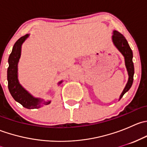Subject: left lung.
<instances>
[{
	"label": "left lung",
	"instance_id": "1",
	"mask_svg": "<svg viewBox=\"0 0 147 147\" xmlns=\"http://www.w3.org/2000/svg\"><path fill=\"white\" fill-rule=\"evenodd\" d=\"M112 42L115 47L117 48L120 53L122 54V55L124 57V63H125V66L127 68V72H128L129 78L127 81V84L123 90L121 95H120L119 100H121V97H123L124 94L127 92L129 91L132 85L133 80H134V63H133L132 58H133V53L132 50L130 48L128 42L124 38L123 35L119 33L118 31L114 30L113 35H112Z\"/></svg>",
	"mask_w": 147,
	"mask_h": 147
}]
</instances>
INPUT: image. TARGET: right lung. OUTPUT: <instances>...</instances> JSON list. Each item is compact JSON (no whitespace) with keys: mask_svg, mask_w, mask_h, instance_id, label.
Instances as JSON below:
<instances>
[{"mask_svg":"<svg viewBox=\"0 0 147 147\" xmlns=\"http://www.w3.org/2000/svg\"><path fill=\"white\" fill-rule=\"evenodd\" d=\"M29 34H27L19 38L13 45V50L8 58L9 67L7 71V79L8 82V90L13 99L23 105L25 108L37 109L40 107L42 105H49L51 101H45L43 99L33 97L20 84L18 72V65L21 56L22 45L29 37ZM62 82L63 80L59 82L58 84H60Z\"/></svg>","mask_w":147,"mask_h":147,"instance_id":"right-lung-1","label":"right lung"}]
</instances>
